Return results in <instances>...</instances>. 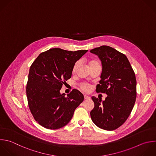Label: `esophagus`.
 <instances>
[{"label":"esophagus","mask_w":156,"mask_h":156,"mask_svg":"<svg viewBox=\"0 0 156 156\" xmlns=\"http://www.w3.org/2000/svg\"><path fill=\"white\" fill-rule=\"evenodd\" d=\"M84 99H86V100L90 99V97H89V96H87V95H84Z\"/></svg>","instance_id":"34e87169"}]
</instances>
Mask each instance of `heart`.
Wrapping results in <instances>:
<instances>
[{
    "instance_id": "heart-1",
    "label": "heart",
    "mask_w": 156,
    "mask_h": 156,
    "mask_svg": "<svg viewBox=\"0 0 156 156\" xmlns=\"http://www.w3.org/2000/svg\"><path fill=\"white\" fill-rule=\"evenodd\" d=\"M100 65L99 63V62L98 60H96V59H94V60H91L90 62V66H94V65ZM79 66V62H76L74 65V67H73V71H75L76 69H77V68ZM80 88L81 89L84 91H89L91 89V85L88 84V83H83L80 85Z\"/></svg>"
}]
</instances>
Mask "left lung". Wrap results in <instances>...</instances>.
Instances as JSON below:
<instances>
[{"label":"left lung","mask_w":156,"mask_h":156,"mask_svg":"<svg viewBox=\"0 0 156 156\" xmlns=\"http://www.w3.org/2000/svg\"><path fill=\"white\" fill-rule=\"evenodd\" d=\"M90 52L100 58L102 70L96 92L105 93V101L91 97L94 107L90 112L93 122L99 128L113 130L128 118L136 97L135 73L127 57L108 46Z\"/></svg>","instance_id":"1"}]
</instances>
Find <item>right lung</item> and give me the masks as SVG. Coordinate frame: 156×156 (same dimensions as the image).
Wrapping results in <instances>:
<instances>
[{"mask_svg": "<svg viewBox=\"0 0 156 156\" xmlns=\"http://www.w3.org/2000/svg\"><path fill=\"white\" fill-rule=\"evenodd\" d=\"M87 51L52 48L41 53L32 64L26 94L30 110L43 127L57 129L66 126L83 102V94L76 89L66 96L60 91L71 77L76 62Z\"/></svg>", "mask_w": 156, "mask_h": 156, "instance_id": "right-lung-1", "label": "right lung"}]
</instances>
